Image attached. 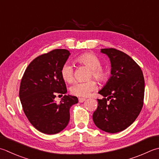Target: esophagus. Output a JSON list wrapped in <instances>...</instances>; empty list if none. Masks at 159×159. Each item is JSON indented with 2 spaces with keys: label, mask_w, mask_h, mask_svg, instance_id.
Wrapping results in <instances>:
<instances>
[{
  "label": "esophagus",
  "mask_w": 159,
  "mask_h": 159,
  "mask_svg": "<svg viewBox=\"0 0 159 159\" xmlns=\"http://www.w3.org/2000/svg\"><path fill=\"white\" fill-rule=\"evenodd\" d=\"M79 101L80 102H83L84 101H85V98H79Z\"/></svg>",
  "instance_id": "obj_1"
}]
</instances>
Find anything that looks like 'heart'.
<instances>
[{
	"instance_id": "obj_1",
	"label": "heart",
	"mask_w": 159,
	"mask_h": 159,
	"mask_svg": "<svg viewBox=\"0 0 159 159\" xmlns=\"http://www.w3.org/2000/svg\"><path fill=\"white\" fill-rule=\"evenodd\" d=\"M78 63L85 65L91 69L89 78L94 77L100 82H104L107 79L108 71L101 67V61L98 57L92 53H84L76 58ZM61 74L65 82L71 83L74 80V67L70 63H65L61 67ZM97 89V84L94 80H89L85 82H79L74 83L70 88V92L78 97L85 98L92 92Z\"/></svg>"
}]
</instances>
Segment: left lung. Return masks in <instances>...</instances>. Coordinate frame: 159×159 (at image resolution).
Wrapping results in <instances>:
<instances>
[{"label":"left lung","instance_id":"8db88e82","mask_svg":"<svg viewBox=\"0 0 159 159\" xmlns=\"http://www.w3.org/2000/svg\"><path fill=\"white\" fill-rule=\"evenodd\" d=\"M101 52L110 58L111 76L98 92L104 98L98 99L93 120L102 131L116 133L131 125L141 112L145 92L143 74L125 53L114 48Z\"/></svg>","mask_w":159,"mask_h":159}]
</instances>
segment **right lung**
I'll return each mask as SVG.
<instances>
[{
	"mask_svg": "<svg viewBox=\"0 0 159 159\" xmlns=\"http://www.w3.org/2000/svg\"><path fill=\"white\" fill-rule=\"evenodd\" d=\"M70 55L65 49H57L34 58L21 79L19 97L25 114L40 132L55 134L70 121V109L78 103L76 96L65 95L60 103L54 98L67 93L61 70Z\"/></svg>",
	"mask_w": 159,
	"mask_h": 159,
	"instance_id": "obj_1",
	"label": "right lung"
}]
</instances>
